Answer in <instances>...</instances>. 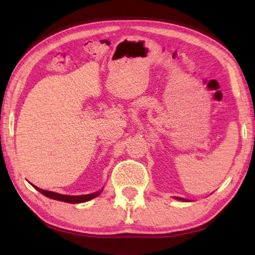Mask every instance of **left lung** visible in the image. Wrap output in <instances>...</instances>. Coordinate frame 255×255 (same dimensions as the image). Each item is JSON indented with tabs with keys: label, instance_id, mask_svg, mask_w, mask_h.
<instances>
[{
	"label": "left lung",
	"instance_id": "8db88e82",
	"mask_svg": "<svg viewBox=\"0 0 255 255\" xmlns=\"http://www.w3.org/2000/svg\"><path fill=\"white\" fill-rule=\"evenodd\" d=\"M178 199H180V200H183V201H185V199H183V198H178Z\"/></svg>",
	"mask_w": 255,
	"mask_h": 255
}]
</instances>
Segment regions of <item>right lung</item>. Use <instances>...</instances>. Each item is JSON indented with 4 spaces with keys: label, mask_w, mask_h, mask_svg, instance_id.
<instances>
[{
    "label": "right lung",
    "mask_w": 255,
    "mask_h": 255,
    "mask_svg": "<svg viewBox=\"0 0 255 255\" xmlns=\"http://www.w3.org/2000/svg\"><path fill=\"white\" fill-rule=\"evenodd\" d=\"M34 187V185H33ZM36 188L38 191L42 195L50 198V199H55V200H59V201H64V202H68V204H81V202H85L93 199V198L98 197L100 195V191L96 192V193H91V195H84V196H65V195H59V193L56 192H51V191H47V190H42L37 187Z\"/></svg>",
    "instance_id": "1"
}]
</instances>
